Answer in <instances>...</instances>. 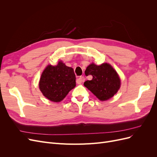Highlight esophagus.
<instances>
[{"label":"esophagus","mask_w":157,"mask_h":157,"mask_svg":"<svg viewBox=\"0 0 157 157\" xmlns=\"http://www.w3.org/2000/svg\"><path fill=\"white\" fill-rule=\"evenodd\" d=\"M84 80H85L84 77H83V76H81V77H80L79 78H78L77 79V83L78 84H80L82 82H83Z\"/></svg>","instance_id":"esophagus-1"}]
</instances>
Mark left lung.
Returning <instances> with one entry per match:
<instances>
[{
    "mask_svg": "<svg viewBox=\"0 0 157 157\" xmlns=\"http://www.w3.org/2000/svg\"><path fill=\"white\" fill-rule=\"evenodd\" d=\"M85 75H92V79L84 82V86L101 101L111 98L121 87L119 76L109 63L96 65L92 63L87 67Z\"/></svg>",
    "mask_w": 157,
    "mask_h": 157,
    "instance_id": "8db88e82",
    "label": "left lung"
}]
</instances>
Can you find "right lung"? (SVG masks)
Wrapping results in <instances>:
<instances>
[{
  "instance_id": "add662e5",
  "label": "right lung",
  "mask_w": 157,
  "mask_h": 157,
  "mask_svg": "<svg viewBox=\"0 0 157 157\" xmlns=\"http://www.w3.org/2000/svg\"><path fill=\"white\" fill-rule=\"evenodd\" d=\"M76 77L73 69L59 61L58 65H49L42 72L39 88L47 99L59 102L76 86Z\"/></svg>"
}]
</instances>
